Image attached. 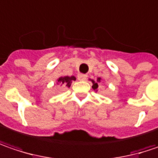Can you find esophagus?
Here are the masks:
<instances>
[{"label": "esophagus", "instance_id": "obj_1", "mask_svg": "<svg viewBox=\"0 0 158 158\" xmlns=\"http://www.w3.org/2000/svg\"><path fill=\"white\" fill-rule=\"evenodd\" d=\"M77 78H78V80H80V81H84V80L87 78V75H83V74H79V75H77Z\"/></svg>", "mask_w": 158, "mask_h": 158}]
</instances>
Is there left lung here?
Segmentation results:
<instances>
[{
  "mask_svg": "<svg viewBox=\"0 0 158 158\" xmlns=\"http://www.w3.org/2000/svg\"><path fill=\"white\" fill-rule=\"evenodd\" d=\"M91 82H92V89L94 90L95 91H98V88H99V83L101 82V78L99 77L98 79H97V82H95V81H93V80H91Z\"/></svg>",
  "mask_w": 158,
  "mask_h": 158,
  "instance_id": "1",
  "label": "left lung"
}]
</instances>
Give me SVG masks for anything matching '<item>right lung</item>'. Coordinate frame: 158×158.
<instances>
[{
    "label": "right lung",
    "instance_id": "right-lung-1",
    "mask_svg": "<svg viewBox=\"0 0 158 158\" xmlns=\"http://www.w3.org/2000/svg\"><path fill=\"white\" fill-rule=\"evenodd\" d=\"M75 78L74 75L72 76H60L59 79H57V84H60V85H63V86H66V87H70L71 86V83L72 81H75Z\"/></svg>",
    "mask_w": 158,
    "mask_h": 158
}]
</instances>
